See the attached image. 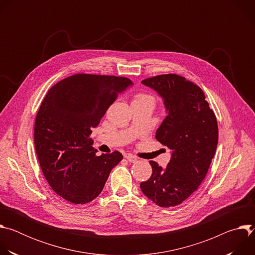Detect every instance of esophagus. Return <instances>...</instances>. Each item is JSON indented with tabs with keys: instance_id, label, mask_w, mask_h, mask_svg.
Listing matches in <instances>:
<instances>
[{
	"instance_id": "1",
	"label": "esophagus",
	"mask_w": 255,
	"mask_h": 255,
	"mask_svg": "<svg viewBox=\"0 0 255 255\" xmlns=\"http://www.w3.org/2000/svg\"><path fill=\"white\" fill-rule=\"evenodd\" d=\"M126 159L129 161V162H136L138 159H137V157L136 156H134V155H126Z\"/></svg>"
}]
</instances>
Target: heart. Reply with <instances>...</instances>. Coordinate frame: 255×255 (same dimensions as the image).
<instances>
[{
  "label": "heart",
  "mask_w": 255,
  "mask_h": 255,
  "mask_svg": "<svg viewBox=\"0 0 255 255\" xmlns=\"http://www.w3.org/2000/svg\"><path fill=\"white\" fill-rule=\"evenodd\" d=\"M134 101H152L154 102V99L152 96L147 94H138L135 96Z\"/></svg>",
  "instance_id": "heart-1"
}]
</instances>
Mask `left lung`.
<instances>
[{
    "label": "left lung",
    "instance_id": "left-lung-1",
    "mask_svg": "<svg viewBox=\"0 0 255 255\" xmlns=\"http://www.w3.org/2000/svg\"><path fill=\"white\" fill-rule=\"evenodd\" d=\"M142 84L164 101L167 116L155 137L172 153L165 168L149 161L152 174L140 189L157 206L174 207L197 191L208 172L218 144L217 119L203 90L184 77L160 75Z\"/></svg>",
    "mask_w": 255,
    "mask_h": 255
}]
</instances>
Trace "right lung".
I'll use <instances>...</instances> for the list:
<instances>
[{"label": "right lung", "mask_w": 255, "mask_h": 255, "mask_svg": "<svg viewBox=\"0 0 255 255\" xmlns=\"http://www.w3.org/2000/svg\"><path fill=\"white\" fill-rule=\"evenodd\" d=\"M132 82L123 77L77 74L55 84L36 115L34 143L51 189L72 204H87L102 192L119 151L97 155L91 138L106 111Z\"/></svg>", "instance_id": "1"}]
</instances>
